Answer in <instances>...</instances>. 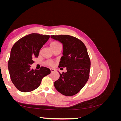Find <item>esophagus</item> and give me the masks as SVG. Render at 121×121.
Segmentation results:
<instances>
[{"label":"esophagus","instance_id":"esophagus-1","mask_svg":"<svg viewBox=\"0 0 121 121\" xmlns=\"http://www.w3.org/2000/svg\"><path fill=\"white\" fill-rule=\"evenodd\" d=\"M50 71H51V73H53L55 71V69H50Z\"/></svg>","mask_w":121,"mask_h":121}]
</instances>
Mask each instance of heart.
<instances>
[{
    "label": "heart",
    "instance_id": "b5f03b06",
    "mask_svg": "<svg viewBox=\"0 0 121 121\" xmlns=\"http://www.w3.org/2000/svg\"><path fill=\"white\" fill-rule=\"evenodd\" d=\"M58 45H60V44L57 42H56V41L52 42L50 44V46L51 48H52V49H53L54 48H56V47L58 46ZM47 64H48L49 65H53V63L52 61H48V62H47Z\"/></svg>",
    "mask_w": 121,
    "mask_h": 121
}]
</instances>
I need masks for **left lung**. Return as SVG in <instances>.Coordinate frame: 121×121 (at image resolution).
Returning a JSON list of instances; mask_svg holds the SVG:
<instances>
[{
    "label": "left lung",
    "instance_id": "1",
    "mask_svg": "<svg viewBox=\"0 0 121 121\" xmlns=\"http://www.w3.org/2000/svg\"><path fill=\"white\" fill-rule=\"evenodd\" d=\"M50 37L63 44V56L58 67L67 69L63 74L59 72L60 78L54 82V87L64 95H74L89 78L90 60L86 47L81 40L69 35H51Z\"/></svg>",
    "mask_w": 121,
    "mask_h": 121
}]
</instances>
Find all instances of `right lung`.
Returning <instances> with one entry per match:
<instances>
[{"mask_svg": "<svg viewBox=\"0 0 121 121\" xmlns=\"http://www.w3.org/2000/svg\"><path fill=\"white\" fill-rule=\"evenodd\" d=\"M49 36L32 33L19 39L13 46L8 62L10 79L17 88L23 92L33 91L40 86L44 77L49 74L48 68L31 69L34 57H37L40 50Z\"/></svg>", "mask_w": 121, "mask_h": 121, "instance_id": "add662e5", "label": "right lung"}]
</instances>
